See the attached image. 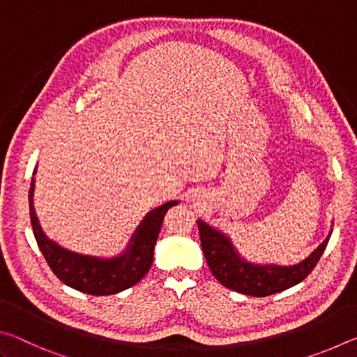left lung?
<instances>
[{
	"label": "left lung",
	"mask_w": 357,
	"mask_h": 357,
	"mask_svg": "<svg viewBox=\"0 0 357 357\" xmlns=\"http://www.w3.org/2000/svg\"><path fill=\"white\" fill-rule=\"evenodd\" d=\"M202 249L211 273L223 287L255 298L275 294L298 285L312 273L329 243L332 228L321 244L309 257L296 264L255 263L243 257L227 233L197 220Z\"/></svg>",
	"instance_id": "8db88e82"
}]
</instances>
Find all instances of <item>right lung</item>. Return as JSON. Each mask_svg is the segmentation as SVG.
I'll list each match as a JSON object with an SVG mask.
<instances>
[{"label": "right lung", "mask_w": 357, "mask_h": 357, "mask_svg": "<svg viewBox=\"0 0 357 357\" xmlns=\"http://www.w3.org/2000/svg\"><path fill=\"white\" fill-rule=\"evenodd\" d=\"M36 172H38V167L34 168L28 193L33 233L42 255L59 280L77 291L93 296H108L134 287L146 275L153 264L154 245L159 238L162 222L167 211L179 203L178 200L167 202L151 209L130 236L126 249L118 255H84V253L66 249L56 241L48 238L42 229L34 209Z\"/></svg>", "instance_id": "1"}]
</instances>
